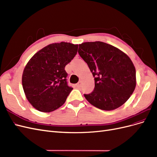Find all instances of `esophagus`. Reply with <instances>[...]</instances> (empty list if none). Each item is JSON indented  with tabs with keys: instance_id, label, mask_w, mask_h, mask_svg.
I'll return each instance as SVG.
<instances>
[{
	"instance_id": "obj_1",
	"label": "esophagus",
	"mask_w": 157,
	"mask_h": 157,
	"mask_svg": "<svg viewBox=\"0 0 157 157\" xmlns=\"http://www.w3.org/2000/svg\"><path fill=\"white\" fill-rule=\"evenodd\" d=\"M81 86H82V82H80V81L76 84V86H77V88H80L81 87Z\"/></svg>"
}]
</instances>
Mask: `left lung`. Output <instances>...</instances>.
Returning <instances> with one entry per match:
<instances>
[{"label": "left lung", "mask_w": 157, "mask_h": 157, "mask_svg": "<svg viewBox=\"0 0 157 157\" xmlns=\"http://www.w3.org/2000/svg\"><path fill=\"white\" fill-rule=\"evenodd\" d=\"M78 54L86 62L95 80L92 93L84 94L92 105L111 111L122 105L136 86V69L127 54L100 41L79 44Z\"/></svg>", "instance_id": "left-lung-1"}]
</instances>
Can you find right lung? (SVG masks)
<instances>
[{
    "label": "right lung",
    "instance_id": "right-lung-1",
    "mask_svg": "<svg viewBox=\"0 0 157 157\" xmlns=\"http://www.w3.org/2000/svg\"><path fill=\"white\" fill-rule=\"evenodd\" d=\"M78 44L61 42L44 47L28 61L22 75L27 100L38 111L49 113L63 105L73 88L65 67L77 53Z\"/></svg>",
    "mask_w": 157,
    "mask_h": 157
}]
</instances>
